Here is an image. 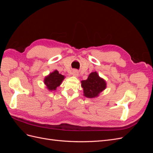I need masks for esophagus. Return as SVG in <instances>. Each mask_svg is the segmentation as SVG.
I'll list each match as a JSON object with an SVG mask.
<instances>
[{
	"instance_id": "34e87169",
	"label": "esophagus",
	"mask_w": 153,
	"mask_h": 153,
	"mask_svg": "<svg viewBox=\"0 0 153 153\" xmlns=\"http://www.w3.org/2000/svg\"><path fill=\"white\" fill-rule=\"evenodd\" d=\"M72 75L74 76L77 77L78 76V71L77 70H73V73H72Z\"/></svg>"
}]
</instances>
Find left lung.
<instances>
[{"instance_id": "obj_1", "label": "left lung", "mask_w": 153, "mask_h": 153, "mask_svg": "<svg viewBox=\"0 0 153 153\" xmlns=\"http://www.w3.org/2000/svg\"><path fill=\"white\" fill-rule=\"evenodd\" d=\"M82 87L84 90V95L89 98H94L98 96L100 92L106 89V82L99 76L96 71L89 74L87 79L82 80Z\"/></svg>"}]
</instances>
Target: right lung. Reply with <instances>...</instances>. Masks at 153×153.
Wrapping results in <instances>:
<instances>
[{
    "label": "right lung",
    "mask_w": 153,
    "mask_h": 153,
    "mask_svg": "<svg viewBox=\"0 0 153 153\" xmlns=\"http://www.w3.org/2000/svg\"><path fill=\"white\" fill-rule=\"evenodd\" d=\"M64 78V76L59 74L57 70H55L45 78L44 83L49 91H55L61 84Z\"/></svg>",
    "instance_id": "right-lung-1"
}]
</instances>
